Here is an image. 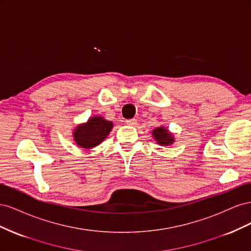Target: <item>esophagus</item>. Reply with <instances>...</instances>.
I'll use <instances>...</instances> for the list:
<instances>
[{
	"instance_id": "esophagus-1",
	"label": "esophagus",
	"mask_w": 251,
	"mask_h": 251,
	"mask_svg": "<svg viewBox=\"0 0 251 251\" xmlns=\"http://www.w3.org/2000/svg\"><path fill=\"white\" fill-rule=\"evenodd\" d=\"M126 123L127 124V125H131V126H135L136 124H137V120H136L135 118H132V119H127Z\"/></svg>"
}]
</instances>
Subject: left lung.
<instances>
[{
	"label": "left lung",
	"instance_id": "obj_1",
	"mask_svg": "<svg viewBox=\"0 0 251 251\" xmlns=\"http://www.w3.org/2000/svg\"><path fill=\"white\" fill-rule=\"evenodd\" d=\"M151 134H153L154 139L157 141V143L160 144V146H171L175 141L174 135L170 133L168 128H165L164 126H158L154 128Z\"/></svg>",
	"mask_w": 251,
	"mask_h": 251
}]
</instances>
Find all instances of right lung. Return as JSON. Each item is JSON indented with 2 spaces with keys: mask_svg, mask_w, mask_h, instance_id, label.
Instances as JSON below:
<instances>
[{
  "mask_svg": "<svg viewBox=\"0 0 251 251\" xmlns=\"http://www.w3.org/2000/svg\"><path fill=\"white\" fill-rule=\"evenodd\" d=\"M113 127L112 121L105 120L101 116L89 118L86 124H81L73 131L74 141L81 149H92L101 143Z\"/></svg>",
  "mask_w": 251,
  "mask_h": 251,
  "instance_id": "add662e5",
  "label": "right lung"
}]
</instances>
